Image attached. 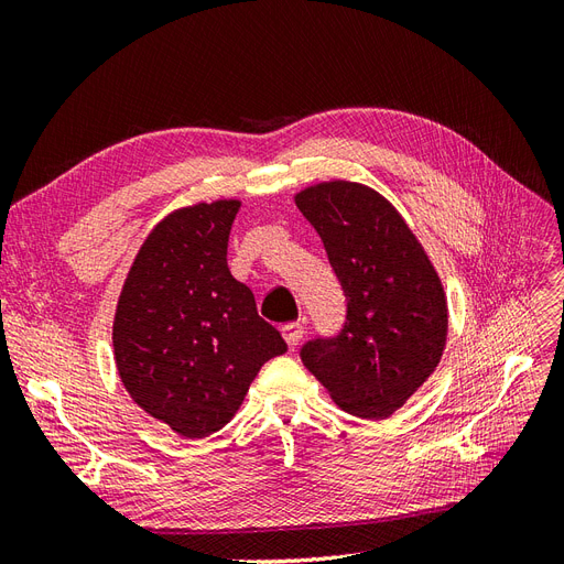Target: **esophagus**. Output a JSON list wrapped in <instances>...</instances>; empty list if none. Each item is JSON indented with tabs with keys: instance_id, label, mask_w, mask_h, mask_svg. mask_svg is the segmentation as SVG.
<instances>
[{
	"instance_id": "obj_1",
	"label": "esophagus",
	"mask_w": 564,
	"mask_h": 564,
	"mask_svg": "<svg viewBox=\"0 0 564 564\" xmlns=\"http://www.w3.org/2000/svg\"><path fill=\"white\" fill-rule=\"evenodd\" d=\"M282 336H284V340L289 344V348H294V346H299L301 344V338H303V327L299 322H286V324H282Z\"/></svg>"
}]
</instances>
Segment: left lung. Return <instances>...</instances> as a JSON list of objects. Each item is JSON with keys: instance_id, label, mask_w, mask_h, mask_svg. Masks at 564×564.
Wrapping results in <instances>:
<instances>
[{"instance_id": "1", "label": "left lung", "mask_w": 564, "mask_h": 564, "mask_svg": "<svg viewBox=\"0 0 564 564\" xmlns=\"http://www.w3.org/2000/svg\"><path fill=\"white\" fill-rule=\"evenodd\" d=\"M346 296L344 327L301 360L348 414L379 421L431 377L447 340V303L402 216L365 185L334 181L296 195Z\"/></svg>"}]
</instances>
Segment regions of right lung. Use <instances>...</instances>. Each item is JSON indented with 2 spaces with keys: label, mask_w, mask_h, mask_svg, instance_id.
I'll return each instance as SVG.
<instances>
[{
  "label": "right lung",
  "mask_w": 564,
  "mask_h": 564,
  "mask_svg": "<svg viewBox=\"0 0 564 564\" xmlns=\"http://www.w3.org/2000/svg\"><path fill=\"white\" fill-rule=\"evenodd\" d=\"M240 202L187 207L150 232L117 303L112 344L129 395L185 437L240 409L259 369L286 352L251 289L228 270Z\"/></svg>",
  "instance_id": "add662e5"
}]
</instances>
